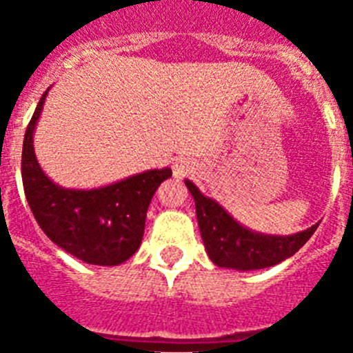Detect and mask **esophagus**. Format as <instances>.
I'll list each match as a JSON object with an SVG mask.
<instances>
[{
	"instance_id": "obj_1",
	"label": "esophagus",
	"mask_w": 353,
	"mask_h": 353,
	"mask_svg": "<svg viewBox=\"0 0 353 353\" xmlns=\"http://www.w3.org/2000/svg\"><path fill=\"white\" fill-rule=\"evenodd\" d=\"M187 173H189V164L187 162H176L173 166L174 176H185Z\"/></svg>"
}]
</instances>
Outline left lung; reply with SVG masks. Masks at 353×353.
Wrapping results in <instances>:
<instances>
[{
	"label": "left lung",
	"instance_id": "left-lung-1",
	"mask_svg": "<svg viewBox=\"0 0 353 353\" xmlns=\"http://www.w3.org/2000/svg\"><path fill=\"white\" fill-rule=\"evenodd\" d=\"M185 185L194 198L199 233L208 258L217 267L240 272L267 269L293 256L316 232L318 224L293 235L252 232L233 219L215 199L201 194L191 180H185Z\"/></svg>",
	"mask_w": 353,
	"mask_h": 353
}]
</instances>
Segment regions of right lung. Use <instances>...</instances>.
I'll use <instances>...</instances> for the list:
<instances>
[{"instance_id":"add662e5","label":"right lung","mask_w":353,"mask_h":353,"mask_svg":"<svg viewBox=\"0 0 353 353\" xmlns=\"http://www.w3.org/2000/svg\"><path fill=\"white\" fill-rule=\"evenodd\" d=\"M48 92L24 134L21 171L28 205L42 232L77 260L105 267L123 263L141 245L148 205L171 170L143 171L99 189H65L54 183L42 171L33 148Z\"/></svg>"}]
</instances>
